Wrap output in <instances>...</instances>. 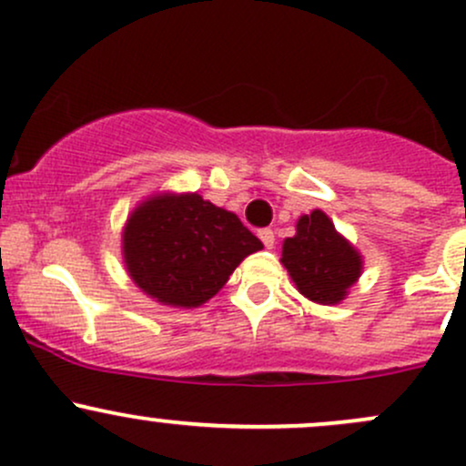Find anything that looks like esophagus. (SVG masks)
<instances>
[{"label": "esophagus", "mask_w": 466, "mask_h": 466, "mask_svg": "<svg viewBox=\"0 0 466 466\" xmlns=\"http://www.w3.org/2000/svg\"><path fill=\"white\" fill-rule=\"evenodd\" d=\"M258 235H259V239H262L264 247L273 248V244H275V233L271 231V228H262V231H259Z\"/></svg>", "instance_id": "1"}]
</instances>
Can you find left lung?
<instances>
[{
	"label": "left lung",
	"mask_w": 466,
	"mask_h": 466,
	"mask_svg": "<svg viewBox=\"0 0 466 466\" xmlns=\"http://www.w3.org/2000/svg\"><path fill=\"white\" fill-rule=\"evenodd\" d=\"M279 262L291 275L295 289L324 307L342 302L364 267L362 253L319 208L298 219L293 238L284 239Z\"/></svg>",
	"instance_id": "obj_1"
}]
</instances>
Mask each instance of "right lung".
Listing matches in <instances>:
<instances>
[{
	"label": "right lung",
	"mask_w": 466,
	"mask_h": 466,
	"mask_svg": "<svg viewBox=\"0 0 466 466\" xmlns=\"http://www.w3.org/2000/svg\"><path fill=\"white\" fill-rule=\"evenodd\" d=\"M262 247L238 215L198 193L148 195L122 228L128 278L155 302L175 309L202 307Z\"/></svg>",
	"instance_id": "obj_1"
}]
</instances>
